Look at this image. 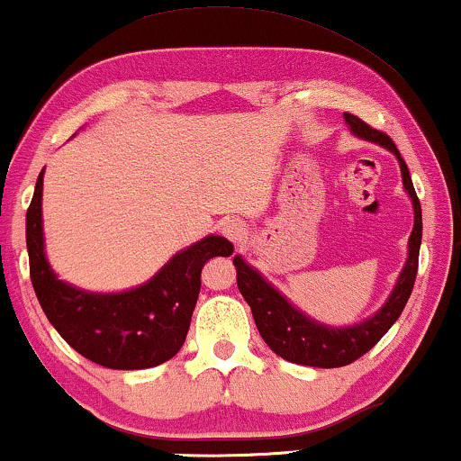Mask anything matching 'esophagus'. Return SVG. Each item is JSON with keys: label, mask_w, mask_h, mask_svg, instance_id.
<instances>
[{"label": "esophagus", "mask_w": 461, "mask_h": 461, "mask_svg": "<svg viewBox=\"0 0 461 461\" xmlns=\"http://www.w3.org/2000/svg\"><path fill=\"white\" fill-rule=\"evenodd\" d=\"M221 231L225 238L231 240V242H242V240L246 238V225L236 217L225 219V221L221 223Z\"/></svg>", "instance_id": "esophagus-1"}]
</instances>
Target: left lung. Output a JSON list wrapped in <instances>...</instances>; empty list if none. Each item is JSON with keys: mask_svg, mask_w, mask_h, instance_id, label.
I'll list each match as a JSON object with an SVG mask.
<instances>
[{"mask_svg": "<svg viewBox=\"0 0 461 461\" xmlns=\"http://www.w3.org/2000/svg\"><path fill=\"white\" fill-rule=\"evenodd\" d=\"M345 121L357 138L374 141V144L386 148L397 157L403 187L410 194L413 204V231L410 236V244H407V261L386 303L372 317H367L361 323H355V326H326V323L311 320L303 311L293 307L288 298L277 293L242 257H233L238 288L244 301L250 304L258 334L263 336L271 351L280 355L282 359L311 367L348 366V363L359 359L361 355H366L391 330L393 323L399 320L401 311L405 309L407 298L413 290V282H416L418 276L420 244H422V209H420V200L416 196V190H413L410 168L401 158L397 146L393 144V140L386 133L369 127L367 122H363L355 114L345 113Z\"/></svg>", "mask_w": 461, "mask_h": 461, "instance_id": "1", "label": "left lung"}]
</instances>
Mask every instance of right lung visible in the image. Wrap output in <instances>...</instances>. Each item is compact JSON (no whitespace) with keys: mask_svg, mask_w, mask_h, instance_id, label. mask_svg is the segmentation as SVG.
<instances>
[{"mask_svg":"<svg viewBox=\"0 0 461 461\" xmlns=\"http://www.w3.org/2000/svg\"><path fill=\"white\" fill-rule=\"evenodd\" d=\"M43 171L27 211L31 282L58 334L89 361L110 369L154 367L177 355L190 330L200 293V271L212 257H230L233 246L206 236L171 257L157 276L125 293H87L58 280L43 246Z\"/></svg>","mask_w":461,"mask_h":461,"instance_id":"obj_1","label":"right lung"}]
</instances>
